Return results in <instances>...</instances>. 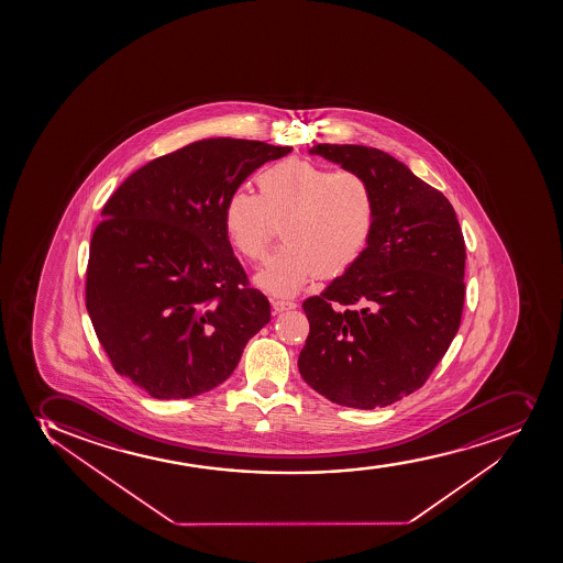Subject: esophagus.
I'll return each instance as SVG.
<instances>
[{"mask_svg": "<svg viewBox=\"0 0 563 563\" xmlns=\"http://www.w3.org/2000/svg\"><path fill=\"white\" fill-rule=\"evenodd\" d=\"M275 312H285V310L296 309V302L291 301H272Z\"/></svg>", "mask_w": 563, "mask_h": 563, "instance_id": "obj_1", "label": "esophagus"}]
</instances>
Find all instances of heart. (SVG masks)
Returning <instances> with one entry per match:
<instances>
[{
	"label": "heart",
	"mask_w": 563,
	"mask_h": 563,
	"mask_svg": "<svg viewBox=\"0 0 563 563\" xmlns=\"http://www.w3.org/2000/svg\"><path fill=\"white\" fill-rule=\"evenodd\" d=\"M258 195L234 189L223 206V229L243 258H264L275 223L286 243L254 275L262 290L294 296L320 275H344L368 247L375 199L368 181L310 159L288 157L256 176Z\"/></svg>",
	"instance_id": "obj_1"
}]
</instances>
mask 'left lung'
Instances as JSON below:
<instances>
[{
	"label": "left lung",
	"instance_id": "left-lung-1",
	"mask_svg": "<svg viewBox=\"0 0 563 563\" xmlns=\"http://www.w3.org/2000/svg\"><path fill=\"white\" fill-rule=\"evenodd\" d=\"M309 152L368 181L375 227L363 256L302 302L310 333L297 366L333 404L387 407L422 387L460 329V221L441 191L387 152L329 143Z\"/></svg>",
	"mask_w": 563,
	"mask_h": 563
}]
</instances>
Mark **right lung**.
<instances>
[{
    "instance_id": "1",
    "label": "right lung",
    "mask_w": 563,
    "mask_h": 563,
    "mask_svg": "<svg viewBox=\"0 0 563 563\" xmlns=\"http://www.w3.org/2000/svg\"><path fill=\"white\" fill-rule=\"evenodd\" d=\"M291 146L195 141L152 159L103 206L85 305L117 374L152 398L186 399L229 379L272 320L223 229L224 200Z\"/></svg>"
}]
</instances>
